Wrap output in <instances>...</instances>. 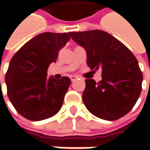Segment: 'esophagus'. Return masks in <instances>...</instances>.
I'll return each mask as SVG.
<instances>
[{
	"mask_svg": "<svg viewBox=\"0 0 150 150\" xmlns=\"http://www.w3.org/2000/svg\"><path fill=\"white\" fill-rule=\"evenodd\" d=\"M70 78H71V81L73 82V81H75V79H77V78H78V77H77V76H75V75H71Z\"/></svg>",
	"mask_w": 150,
	"mask_h": 150,
	"instance_id": "34e87169",
	"label": "esophagus"
}]
</instances>
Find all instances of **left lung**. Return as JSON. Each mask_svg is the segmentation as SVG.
I'll return each instance as SVG.
<instances>
[{
	"instance_id": "1",
	"label": "left lung",
	"mask_w": 150,
	"mask_h": 150,
	"mask_svg": "<svg viewBox=\"0 0 150 150\" xmlns=\"http://www.w3.org/2000/svg\"><path fill=\"white\" fill-rule=\"evenodd\" d=\"M86 51L88 67L102 69V80L85 79L83 103L95 117L115 121L131 111L142 89L138 61L122 42L103 30L68 33Z\"/></svg>"
}]
</instances>
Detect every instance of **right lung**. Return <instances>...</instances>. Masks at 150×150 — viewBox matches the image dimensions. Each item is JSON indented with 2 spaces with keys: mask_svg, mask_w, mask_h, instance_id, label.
I'll list each match as a JSON object with an SVG mask.
<instances>
[{
  "mask_svg": "<svg viewBox=\"0 0 150 150\" xmlns=\"http://www.w3.org/2000/svg\"><path fill=\"white\" fill-rule=\"evenodd\" d=\"M70 40L67 33H42L28 41L11 58L6 74L7 95L15 110L30 121L53 117L62 108L69 77L47 78V68Z\"/></svg>",
  "mask_w": 150,
  "mask_h": 150,
  "instance_id": "add662e5",
  "label": "right lung"
}]
</instances>
